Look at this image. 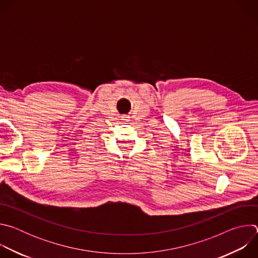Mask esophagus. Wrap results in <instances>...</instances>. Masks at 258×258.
<instances>
[{
	"instance_id": "1",
	"label": "esophagus",
	"mask_w": 258,
	"mask_h": 258,
	"mask_svg": "<svg viewBox=\"0 0 258 258\" xmlns=\"http://www.w3.org/2000/svg\"><path fill=\"white\" fill-rule=\"evenodd\" d=\"M122 119H123V120H125V121H127V120H128V117H126V116H122Z\"/></svg>"
}]
</instances>
